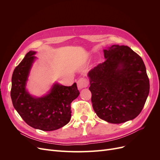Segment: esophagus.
<instances>
[{
	"mask_svg": "<svg viewBox=\"0 0 160 160\" xmlns=\"http://www.w3.org/2000/svg\"><path fill=\"white\" fill-rule=\"evenodd\" d=\"M89 85V82L85 78H81L77 81V87H78L79 89H81L83 88H87Z\"/></svg>",
	"mask_w": 160,
	"mask_h": 160,
	"instance_id": "esophagus-1",
	"label": "esophagus"
}]
</instances>
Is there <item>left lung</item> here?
Returning a JSON list of instances; mask_svg holds the SVG:
<instances>
[{"mask_svg": "<svg viewBox=\"0 0 160 160\" xmlns=\"http://www.w3.org/2000/svg\"><path fill=\"white\" fill-rule=\"evenodd\" d=\"M106 60L88 72L93 108L111 123L133 119L141 113L149 92V81L142 57L128 46L104 49Z\"/></svg>", "mask_w": 160, "mask_h": 160, "instance_id": "obj_1", "label": "left lung"}]
</instances>
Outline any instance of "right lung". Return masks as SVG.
I'll return each mask as SVG.
<instances>
[{
    "label": "right lung",
    "mask_w": 160,
    "mask_h": 160,
    "mask_svg": "<svg viewBox=\"0 0 160 160\" xmlns=\"http://www.w3.org/2000/svg\"><path fill=\"white\" fill-rule=\"evenodd\" d=\"M36 52L30 51L14 69L12 76L11 97L12 105L22 119L31 127L53 131L68 123L71 117V103L79 95L76 83L71 86L55 83L42 98L31 95L26 82L35 59Z\"/></svg>",
    "instance_id": "right-lung-1"
}]
</instances>
